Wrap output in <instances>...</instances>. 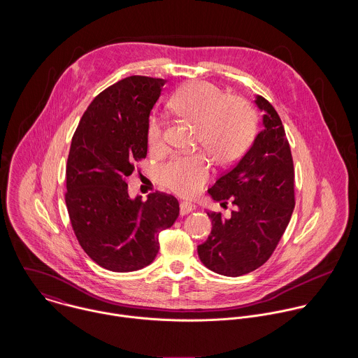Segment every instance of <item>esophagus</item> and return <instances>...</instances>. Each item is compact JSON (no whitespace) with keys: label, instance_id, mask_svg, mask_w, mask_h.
<instances>
[{"label":"esophagus","instance_id":"esophagus-1","mask_svg":"<svg viewBox=\"0 0 358 358\" xmlns=\"http://www.w3.org/2000/svg\"><path fill=\"white\" fill-rule=\"evenodd\" d=\"M194 209V206L189 203H180V215H187Z\"/></svg>","mask_w":358,"mask_h":358}]
</instances>
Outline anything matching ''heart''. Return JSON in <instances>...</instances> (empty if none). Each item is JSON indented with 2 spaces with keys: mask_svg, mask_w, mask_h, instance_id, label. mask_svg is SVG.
<instances>
[{
  "mask_svg": "<svg viewBox=\"0 0 358 358\" xmlns=\"http://www.w3.org/2000/svg\"><path fill=\"white\" fill-rule=\"evenodd\" d=\"M172 111L196 125L197 143L205 148L219 164H230L244 153L255 131V117L245 99L224 95L205 81L183 85L171 99ZM146 142L152 152L165 148V122L152 115L146 128ZM212 175V162L205 154L173 155L155 171L157 182L168 190L194 197L204 189Z\"/></svg>",
  "mask_w": 358,
  "mask_h": 358,
  "instance_id": "obj_1",
  "label": "heart"
}]
</instances>
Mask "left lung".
I'll return each instance as SVG.
<instances>
[{
	"label": "left lung",
	"instance_id": "8db88e82",
	"mask_svg": "<svg viewBox=\"0 0 358 358\" xmlns=\"http://www.w3.org/2000/svg\"><path fill=\"white\" fill-rule=\"evenodd\" d=\"M264 129L251 149L208 190L215 201L234 205L231 215L208 212L212 230L199 256L209 270L229 277L251 273L277 248L295 208V169L275 108L256 96Z\"/></svg>",
	"mask_w": 358,
	"mask_h": 358
}]
</instances>
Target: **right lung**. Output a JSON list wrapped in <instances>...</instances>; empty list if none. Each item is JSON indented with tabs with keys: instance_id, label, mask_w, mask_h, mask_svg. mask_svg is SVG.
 Listing matches in <instances>:
<instances>
[{
	"instance_id": "right-lung-1",
	"label": "right lung",
	"mask_w": 358,
	"mask_h": 358,
	"mask_svg": "<svg viewBox=\"0 0 358 358\" xmlns=\"http://www.w3.org/2000/svg\"><path fill=\"white\" fill-rule=\"evenodd\" d=\"M166 81L127 77L101 92L80 120L66 165V206L74 234L95 263L127 273L150 264L178 200L154 192L131 200L127 178L148 155L149 115Z\"/></svg>"
}]
</instances>
